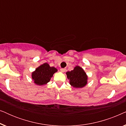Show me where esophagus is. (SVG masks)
<instances>
[{"label": "esophagus", "mask_w": 126, "mask_h": 126, "mask_svg": "<svg viewBox=\"0 0 126 126\" xmlns=\"http://www.w3.org/2000/svg\"><path fill=\"white\" fill-rule=\"evenodd\" d=\"M60 70H61V72H65V71H66V69L61 68V69H60Z\"/></svg>", "instance_id": "1"}]
</instances>
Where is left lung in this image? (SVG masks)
I'll return each instance as SVG.
<instances>
[{
	"label": "left lung",
	"instance_id": "obj_1",
	"mask_svg": "<svg viewBox=\"0 0 126 126\" xmlns=\"http://www.w3.org/2000/svg\"><path fill=\"white\" fill-rule=\"evenodd\" d=\"M66 74L69 84L74 88H81L87 84L88 76L81 67L75 66L73 70L67 72Z\"/></svg>",
	"mask_w": 126,
	"mask_h": 126
}]
</instances>
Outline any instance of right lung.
<instances>
[{
  "instance_id": "add662e5",
  "label": "right lung",
  "mask_w": 126,
  "mask_h": 126,
  "mask_svg": "<svg viewBox=\"0 0 126 126\" xmlns=\"http://www.w3.org/2000/svg\"><path fill=\"white\" fill-rule=\"evenodd\" d=\"M57 72L54 67H50L47 63H44L32 72V78L38 85H44L49 82L54 73Z\"/></svg>"
}]
</instances>
